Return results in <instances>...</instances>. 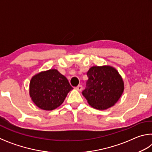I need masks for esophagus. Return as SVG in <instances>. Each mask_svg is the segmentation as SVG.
<instances>
[{
  "label": "esophagus",
  "instance_id": "1",
  "mask_svg": "<svg viewBox=\"0 0 152 152\" xmlns=\"http://www.w3.org/2000/svg\"><path fill=\"white\" fill-rule=\"evenodd\" d=\"M76 89L78 90V91H81L82 90V85H80H80H78V86L76 87Z\"/></svg>",
  "mask_w": 152,
  "mask_h": 152
}]
</instances>
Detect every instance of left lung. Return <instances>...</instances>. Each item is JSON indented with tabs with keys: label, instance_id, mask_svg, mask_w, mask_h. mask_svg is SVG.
I'll use <instances>...</instances> for the list:
<instances>
[{
	"label": "left lung",
	"instance_id": "left-lung-1",
	"mask_svg": "<svg viewBox=\"0 0 152 152\" xmlns=\"http://www.w3.org/2000/svg\"><path fill=\"white\" fill-rule=\"evenodd\" d=\"M87 76V87L82 91V94L92 107L105 110L119 101L124 91V82L115 68L110 66H92Z\"/></svg>",
	"mask_w": 152,
	"mask_h": 152
}]
</instances>
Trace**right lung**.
Instances as JSON below:
<instances>
[{
    "label": "right lung",
    "mask_w": 152,
    "mask_h": 152,
    "mask_svg": "<svg viewBox=\"0 0 152 152\" xmlns=\"http://www.w3.org/2000/svg\"><path fill=\"white\" fill-rule=\"evenodd\" d=\"M72 87L65 76L56 69L35 74L31 79L29 95L41 109L51 110L63 103Z\"/></svg>",
    "instance_id": "add662e5"
}]
</instances>
